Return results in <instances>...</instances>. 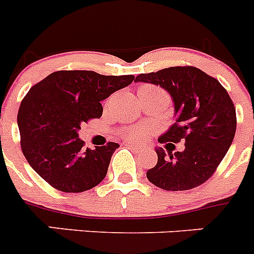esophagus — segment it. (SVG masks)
Returning a JSON list of instances; mask_svg holds the SVG:
<instances>
[{
	"label": "esophagus",
	"mask_w": 254,
	"mask_h": 254,
	"mask_svg": "<svg viewBox=\"0 0 254 254\" xmlns=\"http://www.w3.org/2000/svg\"><path fill=\"white\" fill-rule=\"evenodd\" d=\"M125 145H127V147H130V148L131 149H135L136 152H142V151H144V148H143V147H139V145H136V144H133V143H125Z\"/></svg>",
	"instance_id": "1"
}]
</instances>
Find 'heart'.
Returning a JSON list of instances; mask_svg holds the SVG:
<instances>
[{
    "label": "heart",
    "mask_w": 254,
    "mask_h": 254,
    "mask_svg": "<svg viewBox=\"0 0 254 254\" xmlns=\"http://www.w3.org/2000/svg\"><path fill=\"white\" fill-rule=\"evenodd\" d=\"M142 89H157L156 87L153 85H144L142 87ZM145 129L143 127H127V129L123 130V135H124L125 139H129V140H139L142 139L143 136L145 135Z\"/></svg>",
    "instance_id": "b5f03b06"
}]
</instances>
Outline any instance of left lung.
Masks as SVG:
<instances>
[{
	"label": "left lung",
	"instance_id": "left-lung-1",
	"mask_svg": "<svg viewBox=\"0 0 254 254\" xmlns=\"http://www.w3.org/2000/svg\"><path fill=\"white\" fill-rule=\"evenodd\" d=\"M135 81L151 83L173 97L176 120L158 142L157 165L147 171L152 184L165 190H189L213 175L233 143L237 112L217 79L194 66H174L140 74ZM185 141L183 152H171L173 142Z\"/></svg>",
	"mask_w": 254,
	"mask_h": 254
}]
</instances>
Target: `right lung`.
<instances>
[{
  "instance_id": "1",
  "label": "right lung",
  "mask_w": 254,
  "mask_h": 254,
  "mask_svg": "<svg viewBox=\"0 0 254 254\" xmlns=\"http://www.w3.org/2000/svg\"><path fill=\"white\" fill-rule=\"evenodd\" d=\"M134 75L60 70L33 85L21 101L17 125L21 151L35 173L65 193L89 190L105 179L118 143L84 149L83 123L102 116L101 101L127 87Z\"/></svg>"
}]
</instances>
